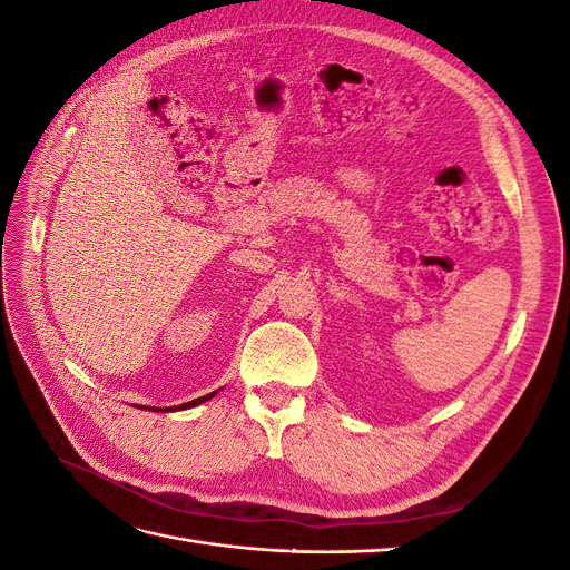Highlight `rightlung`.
Returning a JSON list of instances; mask_svg holds the SVG:
<instances>
[{
  "instance_id": "right-lung-1",
  "label": "right lung",
  "mask_w": 570,
  "mask_h": 570,
  "mask_svg": "<svg viewBox=\"0 0 570 570\" xmlns=\"http://www.w3.org/2000/svg\"><path fill=\"white\" fill-rule=\"evenodd\" d=\"M216 392H212V394H204V396H199V400H195V402H187V404H180V406H176V409H189V406H195V404H202V402H206V400H212ZM149 411H174V409H149Z\"/></svg>"
}]
</instances>
